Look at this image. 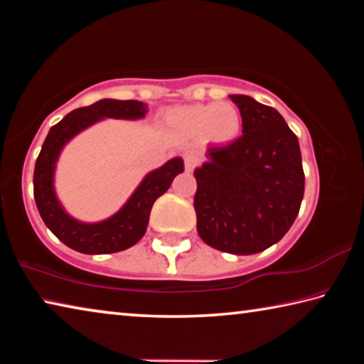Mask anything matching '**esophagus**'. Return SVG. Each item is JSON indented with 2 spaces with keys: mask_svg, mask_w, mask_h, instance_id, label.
Wrapping results in <instances>:
<instances>
[{
  "mask_svg": "<svg viewBox=\"0 0 364 364\" xmlns=\"http://www.w3.org/2000/svg\"><path fill=\"white\" fill-rule=\"evenodd\" d=\"M197 164H199V157H197L194 152H188L186 156H184V168L188 171H193Z\"/></svg>",
  "mask_w": 364,
  "mask_h": 364,
  "instance_id": "34e87169",
  "label": "esophagus"
}]
</instances>
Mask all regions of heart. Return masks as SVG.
Here are the masks:
<instances>
[{
  "label": "heart",
  "mask_w": 364,
  "mask_h": 364,
  "mask_svg": "<svg viewBox=\"0 0 364 364\" xmlns=\"http://www.w3.org/2000/svg\"><path fill=\"white\" fill-rule=\"evenodd\" d=\"M165 122L175 133L186 138L204 136L217 144H226L239 136L242 115L232 102L196 104L171 109Z\"/></svg>",
  "instance_id": "obj_1"
}]
</instances>
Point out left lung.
I'll return each instance as SVG.
<instances>
[{
	"instance_id": "left-lung-1",
	"label": "left lung",
	"mask_w": 364,
	"mask_h": 364,
	"mask_svg": "<svg viewBox=\"0 0 364 364\" xmlns=\"http://www.w3.org/2000/svg\"><path fill=\"white\" fill-rule=\"evenodd\" d=\"M241 110L242 136L208 146L196 168L197 232L210 247L258 254L281 241L297 218L305 191L299 139L278 110L231 95Z\"/></svg>"
}]
</instances>
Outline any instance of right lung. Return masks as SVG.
<instances>
[{"label": "right lung", "instance_id": "add662e5", "mask_svg": "<svg viewBox=\"0 0 364 364\" xmlns=\"http://www.w3.org/2000/svg\"><path fill=\"white\" fill-rule=\"evenodd\" d=\"M146 112L144 102L101 100L91 106L72 110L49 130L35 164L33 196L45 225L67 247L91 255L114 254L132 247L144 236L154 202L170 188L178 173H183L181 157L168 160L144 176L119 212L100 223H82L60 205L54 193V170L64 146L75 134L102 119L136 120L143 119Z\"/></svg>", "mask_w": 364, "mask_h": 364}]
</instances>
